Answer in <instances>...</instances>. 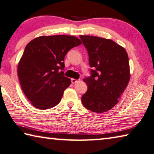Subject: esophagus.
Masks as SVG:
<instances>
[{
	"label": "esophagus",
	"instance_id": "esophagus-1",
	"mask_svg": "<svg viewBox=\"0 0 154 154\" xmlns=\"http://www.w3.org/2000/svg\"><path fill=\"white\" fill-rule=\"evenodd\" d=\"M78 82V80H77V79H71V83H76V82Z\"/></svg>",
	"mask_w": 154,
	"mask_h": 154
}]
</instances>
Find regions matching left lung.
Returning <instances> with one entry per match:
<instances>
[{"label":"left lung","mask_w":154,"mask_h":154,"mask_svg":"<svg viewBox=\"0 0 154 154\" xmlns=\"http://www.w3.org/2000/svg\"><path fill=\"white\" fill-rule=\"evenodd\" d=\"M79 37L92 68L90 76L83 79L88 90L82 96V102L88 110L104 113L118 103L128 83V56L124 48L111 39L94 36Z\"/></svg>","instance_id":"left-lung-1"}]
</instances>
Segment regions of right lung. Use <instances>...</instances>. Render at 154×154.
I'll return each instance as SVG.
<instances>
[{
  "label": "right lung",
  "mask_w": 154,
  "mask_h": 154,
  "mask_svg": "<svg viewBox=\"0 0 154 154\" xmlns=\"http://www.w3.org/2000/svg\"><path fill=\"white\" fill-rule=\"evenodd\" d=\"M81 44L75 36L55 35L39 36L26 46L17 75L23 92L34 106L45 110L60 103L71 83L62 71L64 57Z\"/></svg>",
  "instance_id": "obj_1"
}]
</instances>
